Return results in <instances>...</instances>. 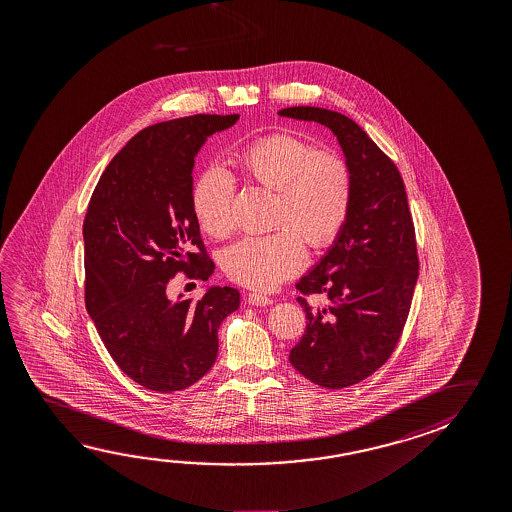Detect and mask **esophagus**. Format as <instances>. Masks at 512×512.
I'll list each match as a JSON object with an SVG mask.
<instances>
[{"label": "esophagus", "instance_id": "1", "mask_svg": "<svg viewBox=\"0 0 512 512\" xmlns=\"http://www.w3.org/2000/svg\"><path fill=\"white\" fill-rule=\"evenodd\" d=\"M248 303L250 305H271L273 298H269V296L262 293H250L248 294Z\"/></svg>", "mask_w": 512, "mask_h": 512}]
</instances>
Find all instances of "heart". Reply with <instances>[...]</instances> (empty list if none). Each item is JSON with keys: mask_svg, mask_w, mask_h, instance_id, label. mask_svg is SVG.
<instances>
[{"mask_svg": "<svg viewBox=\"0 0 512 512\" xmlns=\"http://www.w3.org/2000/svg\"><path fill=\"white\" fill-rule=\"evenodd\" d=\"M237 164L252 184L275 191L271 225L264 235H246L221 255L228 277L255 289H273L298 273L303 239L314 250L327 248L343 232L350 216L353 176L341 153L318 150L291 134H271L244 146ZM234 178L209 166L193 189L194 216L210 237L234 230Z\"/></svg>", "mask_w": 512, "mask_h": 512, "instance_id": "obj_1", "label": "heart"}]
</instances>
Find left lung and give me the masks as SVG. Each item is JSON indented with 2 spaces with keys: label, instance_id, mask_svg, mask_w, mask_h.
<instances>
[{
  "label": "left lung",
  "instance_id": "8db88e82",
  "mask_svg": "<svg viewBox=\"0 0 512 512\" xmlns=\"http://www.w3.org/2000/svg\"><path fill=\"white\" fill-rule=\"evenodd\" d=\"M284 118L327 126L353 176L350 216L318 264L296 289L307 316L293 368L327 389L359 384L391 357L402 336L418 280V248L402 175L355 121L334 110L289 107ZM331 305L312 310L305 295Z\"/></svg>",
  "mask_w": 512,
  "mask_h": 512
}]
</instances>
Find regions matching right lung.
I'll return each mask as SVG.
<instances>
[{
	"label": "right lung",
	"instance_id": "obj_1",
	"mask_svg": "<svg viewBox=\"0 0 512 512\" xmlns=\"http://www.w3.org/2000/svg\"><path fill=\"white\" fill-rule=\"evenodd\" d=\"M239 114H196L148 126L103 171L85 214V307L121 371L175 393L209 371L219 325L239 291L212 285L202 300L168 296L176 273L209 280L214 262L193 209L194 157Z\"/></svg>",
	"mask_w": 512,
	"mask_h": 512
}]
</instances>
